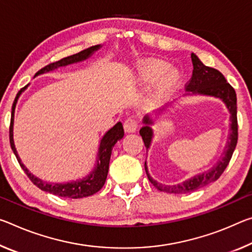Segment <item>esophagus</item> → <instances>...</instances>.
<instances>
[{
  "label": "esophagus",
  "mask_w": 252,
  "mask_h": 252,
  "mask_svg": "<svg viewBox=\"0 0 252 252\" xmlns=\"http://www.w3.org/2000/svg\"><path fill=\"white\" fill-rule=\"evenodd\" d=\"M123 126H125L126 132H134L138 127V120L134 117L127 118L125 121V125H123Z\"/></svg>",
  "instance_id": "obj_1"
}]
</instances>
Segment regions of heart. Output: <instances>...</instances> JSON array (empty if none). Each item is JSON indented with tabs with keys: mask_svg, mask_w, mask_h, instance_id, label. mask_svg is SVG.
<instances>
[{
	"mask_svg": "<svg viewBox=\"0 0 252 252\" xmlns=\"http://www.w3.org/2000/svg\"><path fill=\"white\" fill-rule=\"evenodd\" d=\"M167 63H165L161 61H149L143 63L140 68V77L145 83H151L158 77L159 75H161L163 71L167 69ZM179 79H181V74L179 71L171 68L167 73L162 76L160 82L156 87L155 96L156 98H162L168 95L175 86L177 85Z\"/></svg>",
	"mask_w": 252,
	"mask_h": 252,
	"instance_id": "1",
	"label": "heart"
}]
</instances>
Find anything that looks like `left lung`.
Masks as SVG:
<instances>
[{
  "label": "left lung",
  "instance_id": "obj_1",
  "mask_svg": "<svg viewBox=\"0 0 252 252\" xmlns=\"http://www.w3.org/2000/svg\"><path fill=\"white\" fill-rule=\"evenodd\" d=\"M191 63H193V74L189 79V84L186 86L187 94L186 95H206V96H214L220 98L224 103L226 109L230 112V134L229 140L225 146L224 153L222 155V158L215 163L212 168L204 173L196 175L187 181L183 182L177 185H162V184L156 182L148 173L147 162H145V169L147 173L148 179L156 187V189L166 191V193L182 194L194 191L201 187H204L209 184L218 181L220 176L225 170L226 166L229 165L232 157L233 151L235 149L238 142V119H237V94L232 86L226 82L224 76H223L218 69H214L212 67L205 66L199 58L195 54H191ZM166 106L159 109L155 112V115L162 113L166 110ZM151 115L147 114L143 118V126L140 129V135L142 140L145 142L147 149H149L151 141L154 138V131L151 129V126L154 125V120L150 118Z\"/></svg>",
  "mask_w": 252,
  "mask_h": 252
}]
</instances>
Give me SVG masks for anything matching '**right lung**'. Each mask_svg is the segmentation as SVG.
I'll use <instances>...</instances> for the list:
<instances>
[{"mask_svg": "<svg viewBox=\"0 0 252 252\" xmlns=\"http://www.w3.org/2000/svg\"><path fill=\"white\" fill-rule=\"evenodd\" d=\"M101 47H102L101 45L92 46L85 50L79 51L78 54L68 56V57L63 58L61 61L49 63V65H47L46 67H43V68L40 69L38 73L35 74V76L48 73V71H51L54 69H57L58 67L67 66V65H70V63L85 61V59H87L93 55L94 51L98 50ZM28 85L20 90L19 93L17 94V97L14 99L13 105H12V115H11V125H10L11 148L12 150H13V153L15 155V157H17L21 168L25 170V173L27 174V176L30 178V181L32 182L35 186L39 187L40 189L48 191V193H51L54 195H58V196L68 197V198H83V197L91 196V195L97 193V191L104 186L105 181H106L107 173H109V165H110L112 149H113L115 143H117L119 140H121L123 135H125L122 123L118 122L117 125H115L113 127H111V129L104 134V137L102 138L101 143H99V147H98L96 165H95L94 169L91 171V174L87 175L86 177L78 179V181L70 182V183L58 184V183L43 182L42 179L35 177L34 175L31 174L30 171L28 170L27 167L23 165L21 159H20L19 155L17 153V149H15L14 140H13V123H14L15 105H17V102L20 97V95H21L22 92L25 91Z\"/></svg>", "mask_w": 252, "mask_h": 252, "instance_id": "1", "label": "right lung"}]
</instances>
